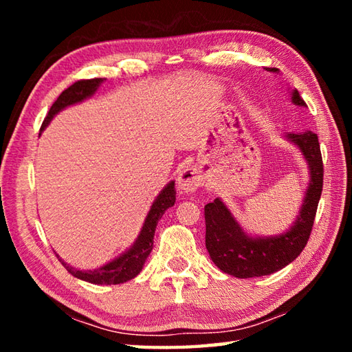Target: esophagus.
<instances>
[{"instance_id":"esophagus-1","label":"esophagus","mask_w":352,"mask_h":352,"mask_svg":"<svg viewBox=\"0 0 352 352\" xmlns=\"http://www.w3.org/2000/svg\"><path fill=\"white\" fill-rule=\"evenodd\" d=\"M178 186L184 193H192L203 186V178L193 168H186L178 175Z\"/></svg>"}]
</instances>
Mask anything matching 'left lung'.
<instances>
[{
    "label": "left lung",
    "instance_id": "1",
    "mask_svg": "<svg viewBox=\"0 0 352 352\" xmlns=\"http://www.w3.org/2000/svg\"><path fill=\"white\" fill-rule=\"evenodd\" d=\"M265 69L275 74L280 72L276 68ZM292 102L295 106L305 107V102L298 91L292 92ZM286 138L300 148L310 169V183L300 214L286 233L269 237H252L245 233L219 198L204 207L206 248L213 263L222 272L237 278H252V276L280 271L300 256L309 242L320 193H322V155L315 133H289Z\"/></svg>",
    "mask_w": 352,
    "mask_h": 352
}]
</instances>
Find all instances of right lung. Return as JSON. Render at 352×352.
<instances>
[{"label":"right lung","instance_id":"add662e5","mask_svg":"<svg viewBox=\"0 0 352 352\" xmlns=\"http://www.w3.org/2000/svg\"><path fill=\"white\" fill-rule=\"evenodd\" d=\"M104 78H91V80H78L76 83L71 85L68 89L60 94V96L52 104L47 118L43 119V124L41 126V131L47 126L51 119L54 118L58 111L63 110L65 107L72 106V104L81 102L83 100L92 96L96 89L100 87ZM175 204V182H170L163 188V190L159 193V197L155 198L151 208L146 214V219L144 222V227L140 230V234L138 236L136 242L133 243L129 251H125L121 256L111 260L110 263L104 265L94 271H80L69 266L68 263L60 258L62 265L66 267L71 275L76 276L87 283L92 284H121L125 281H130L134 278L145 265V260L149 256V252L153 251L154 243V233L157 222L163 216V213L168 210L169 207Z\"/></svg>","mask_w":352,"mask_h":352}]
</instances>
